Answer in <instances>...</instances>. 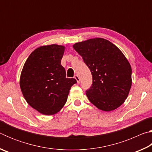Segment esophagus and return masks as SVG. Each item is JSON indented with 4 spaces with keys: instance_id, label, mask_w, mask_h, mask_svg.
I'll list each match as a JSON object with an SVG mask.
<instances>
[{
    "instance_id": "1",
    "label": "esophagus",
    "mask_w": 152,
    "mask_h": 152,
    "mask_svg": "<svg viewBox=\"0 0 152 152\" xmlns=\"http://www.w3.org/2000/svg\"><path fill=\"white\" fill-rule=\"evenodd\" d=\"M74 78H75L76 80V81H77V83H80V77L77 75V74H76L75 76H74Z\"/></svg>"
}]
</instances>
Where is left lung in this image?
Returning <instances> with one entry per match:
<instances>
[{
    "label": "left lung",
    "mask_w": 152,
    "mask_h": 152,
    "mask_svg": "<svg viewBox=\"0 0 152 152\" xmlns=\"http://www.w3.org/2000/svg\"><path fill=\"white\" fill-rule=\"evenodd\" d=\"M73 48L88 67L92 76L86 94L91 103L104 111L120 107L132 86V67L113 43L102 38L78 42Z\"/></svg>",
    "instance_id": "left-lung-1"
}]
</instances>
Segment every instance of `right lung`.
I'll list each match as a JSON object with an SVG mask.
<instances>
[{
  "label": "right lung",
  "instance_id": "right-lung-1",
  "mask_svg": "<svg viewBox=\"0 0 152 152\" xmlns=\"http://www.w3.org/2000/svg\"><path fill=\"white\" fill-rule=\"evenodd\" d=\"M65 47L41 46L25 61L20 77V87L27 103L42 114L57 113L66 104L74 78H66L61 65Z\"/></svg>",
  "mask_w": 152,
  "mask_h": 152
}]
</instances>
